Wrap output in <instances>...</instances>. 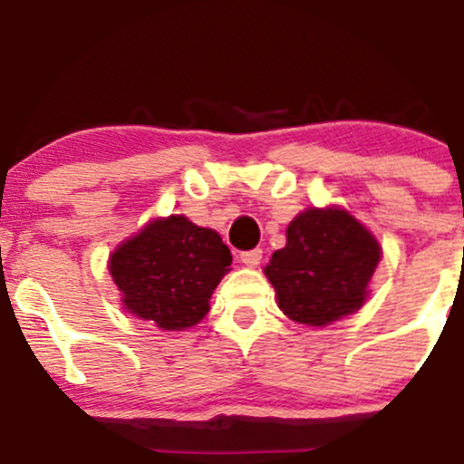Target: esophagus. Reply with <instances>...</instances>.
<instances>
[{
    "instance_id": "esophagus-1",
    "label": "esophagus",
    "mask_w": 464,
    "mask_h": 464,
    "mask_svg": "<svg viewBox=\"0 0 464 464\" xmlns=\"http://www.w3.org/2000/svg\"><path fill=\"white\" fill-rule=\"evenodd\" d=\"M239 257H241V262L246 264V266H250V268H253V266H257L259 262H262V250H259V248H253V250H244V253H241Z\"/></svg>"
}]
</instances>
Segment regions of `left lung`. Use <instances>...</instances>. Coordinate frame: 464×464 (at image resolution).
<instances>
[{"label": "left lung", "mask_w": 464, "mask_h": 464, "mask_svg": "<svg viewBox=\"0 0 464 464\" xmlns=\"http://www.w3.org/2000/svg\"><path fill=\"white\" fill-rule=\"evenodd\" d=\"M381 246L343 209H307L286 227V246L264 268L289 319L328 325L360 310Z\"/></svg>", "instance_id": "obj_1"}]
</instances>
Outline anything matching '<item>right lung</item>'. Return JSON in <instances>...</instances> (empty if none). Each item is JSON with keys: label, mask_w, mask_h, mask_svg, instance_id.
<instances>
[{"label": "right lung", "mask_w": 464, "mask_h": 464, "mask_svg": "<svg viewBox=\"0 0 464 464\" xmlns=\"http://www.w3.org/2000/svg\"><path fill=\"white\" fill-rule=\"evenodd\" d=\"M229 264L232 255L214 229L169 216L118 246L109 271L131 314L161 330H184L209 312L211 291Z\"/></svg>", "instance_id": "obj_1"}]
</instances>
